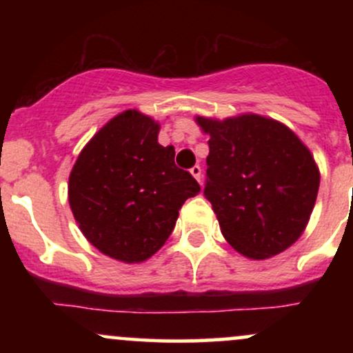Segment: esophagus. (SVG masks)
I'll return each mask as SVG.
<instances>
[{
	"label": "esophagus",
	"instance_id": "esophagus-1",
	"mask_svg": "<svg viewBox=\"0 0 353 353\" xmlns=\"http://www.w3.org/2000/svg\"><path fill=\"white\" fill-rule=\"evenodd\" d=\"M190 174H192V176L196 177L197 182H201V179H202V169L199 168V165H194V168L190 169Z\"/></svg>",
	"mask_w": 353,
	"mask_h": 353
}]
</instances>
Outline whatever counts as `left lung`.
<instances>
[{
  "label": "left lung",
  "mask_w": 353,
  "mask_h": 353,
  "mask_svg": "<svg viewBox=\"0 0 353 353\" xmlns=\"http://www.w3.org/2000/svg\"><path fill=\"white\" fill-rule=\"evenodd\" d=\"M209 134L204 196L222 236L239 254L264 261L283 252L305 230L320 172L292 129L272 117L196 116Z\"/></svg>",
  "instance_id": "8db88e82"
}]
</instances>
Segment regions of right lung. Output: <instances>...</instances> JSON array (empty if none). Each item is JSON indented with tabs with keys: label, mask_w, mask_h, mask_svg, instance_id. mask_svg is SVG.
I'll use <instances>...</instances> for the list:
<instances>
[{
	"label": "right lung",
	"mask_w": 353,
	"mask_h": 353,
	"mask_svg": "<svg viewBox=\"0 0 353 353\" xmlns=\"http://www.w3.org/2000/svg\"><path fill=\"white\" fill-rule=\"evenodd\" d=\"M159 123L137 109L108 121L79 152L68 201L81 232L99 252L125 264L154 255L171 236L179 209L201 185L157 143Z\"/></svg>",
	"instance_id": "obj_1"
}]
</instances>
